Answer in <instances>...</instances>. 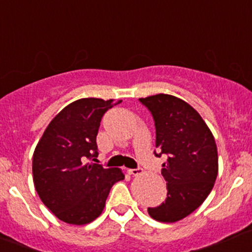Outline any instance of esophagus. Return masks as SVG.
<instances>
[{"mask_svg": "<svg viewBox=\"0 0 252 252\" xmlns=\"http://www.w3.org/2000/svg\"><path fill=\"white\" fill-rule=\"evenodd\" d=\"M127 172L129 173V175H133V176H139L143 173V170H142L141 167H137V168H129V170H127Z\"/></svg>", "mask_w": 252, "mask_h": 252, "instance_id": "34e87169", "label": "esophagus"}]
</instances>
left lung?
Wrapping results in <instances>:
<instances>
[{
	"mask_svg": "<svg viewBox=\"0 0 252 252\" xmlns=\"http://www.w3.org/2000/svg\"><path fill=\"white\" fill-rule=\"evenodd\" d=\"M155 124V145L167 155L161 175L167 198L157 207H148L150 217L159 222H177L204 203L214 188L219 172L217 147L211 131L198 111L170 94L139 98Z\"/></svg>",
	"mask_w": 252,
	"mask_h": 252,
	"instance_id": "left-lung-1",
	"label": "left lung"
}]
</instances>
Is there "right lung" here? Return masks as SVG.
I'll list each match as a JSON object with an SVG mask.
<instances>
[{
  "instance_id": "1",
  "label": "right lung",
  "mask_w": 252,
  "mask_h": 252,
  "mask_svg": "<svg viewBox=\"0 0 252 252\" xmlns=\"http://www.w3.org/2000/svg\"><path fill=\"white\" fill-rule=\"evenodd\" d=\"M121 100L82 98L66 105L43 132L32 157L36 191L42 203L69 224L94 221L111 187L123 181L120 168L88 162L98 157V128L108 109Z\"/></svg>"
}]
</instances>
